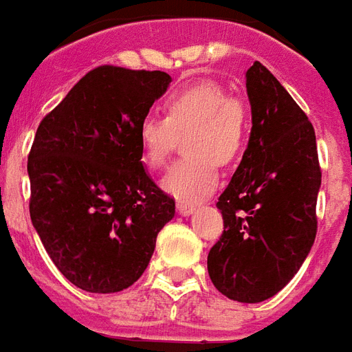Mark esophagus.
Returning <instances> with one entry per match:
<instances>
[{
    "mask_svg": "<svg viewBox=\"0 0 352 352\" xmlns=\"http://www.w3.org/2000/svg\"><path fill=\"white\" fill-rule=\"evenodd\" d=\"M194 210H196V207H194L192 203H186V201L177 203V212H179L181 216H190Z\"/></svg>",
    "mask_w": 352,
    "mask_h": 352,
    "instance_id": "1",
    "label": "esophagus"
}]
</instances>
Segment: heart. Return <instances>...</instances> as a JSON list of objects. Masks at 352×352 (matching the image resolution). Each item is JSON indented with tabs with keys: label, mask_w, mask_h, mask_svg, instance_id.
<instances>
[{
	"label": "heart",
	"mask_w": 352,
	"mask_h": 352,
	"mask_svg": "<svg viewBox=\"0 0 352 352\" xmlns=\"http://www.w3.org/2000/svg\"><path fill=\"white\" fill-rule=\"evenodd\" d=\"M164 117H145L138 140L143 162L162 168L175 143V134H186L184 153L188 158L177 162L162 179V190L179 201H199L218 186V168L233 164L246 145L244 104L228 96L223 85L212 80L173 91L164 100Z\"/></svg>",
	"instance_id": "obj_1"
}]
</instances>
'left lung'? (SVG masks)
I'll return each mask as SVG.
<instances>
[{
    "mask_svg": "<svg viewBox=\"0 0 352 352\" xmlns=\"http://www.w3.org/2000/svg\"><path fill=\"white\" fill-rule=\"evenodd\" d=\"M252 132L216 207L223 233L207 269L231 300L257 304L287 285L317 233L321 169L311 123L259 61L246 70Z\"/></svg>",
    "mask_w": 352,
    "mask_h": 352,
    "instance_id": "obj_1",
    "label": "left lung"
}]
</instances>
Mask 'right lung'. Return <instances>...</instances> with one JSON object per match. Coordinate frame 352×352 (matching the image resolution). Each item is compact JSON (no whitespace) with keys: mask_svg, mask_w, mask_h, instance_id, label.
Returning a JSON list of instances; mask_svg holds the SVG:
<instances>
[{"mask_svg":"<svg viewBox=\"0 0 352 352\" xmlns=\"http://www.w3.org/2000/svg\"><path fill=\"white\" fill-rule=\"evenodd\" d=\"M162 70H91L38 124L30 214L59 272L87 293L138 282L175 201L143 166L140 123L168 91Z\"/></svg>","mask_w":352,"mask_h":352,"instance_id":"1","label":"right lung"}]
</instances>
